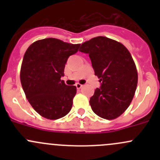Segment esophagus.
Segmentation results:
<instances>
[{
  "label": "esophagus",
  "mask_w": 160,
  "mask_h": 160,
  "mask_svg": "<svg viewBox=\"0 0 160 160\" xmlns=\"http://www.w3.org/2000/svg\"><path fill=\"white\" fill-rule=\"evenodd\" d=\"M76 88H77V89H80V88H82V87H83V85L82 84H80V83H76Z\"/></svg>",
  "instance_id": "34e87169"
}]
</instances>
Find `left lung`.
<instances>
[{
    "label": "left lung",
    "instance_id": "1",
    "mask_svg": "<svg viewBox=\"0 0 160 160\" xmlns=\"http://www.w3.org/2000/svg\"><path fill=\"white\" fill-rule=\"evenodd\" d=\"M80 51L89 54L95 75L101 83L90 99L92 110L108 120L119 117L130 105L138 83L130 52L122 43L104 36L83 42Z\"/></svg>",
    "mask_w": 160,
    "mask_h": 160
}]
</instances>
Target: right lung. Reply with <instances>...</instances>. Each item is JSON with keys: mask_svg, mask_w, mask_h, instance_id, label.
Returning <instances> with one entry per match:
<instances>
[{"mask_svg": "<svg viewBox=\"0 0 160 160\" xmlns=\"http://www.w3.org/2000/svg\"><path fill=\"white\" fill-rule=\"evenodd\" d=\"M80 46L48 38L33 42L25 52L20 72L22 88L32 108L46 118L59 119L72 108L77 88L61 77L67 59Z\"/></svg>", "mask_w": 160, "mask_h": 160, "instance_id": "obj_1", "label": "right lung"}]
</instances>
